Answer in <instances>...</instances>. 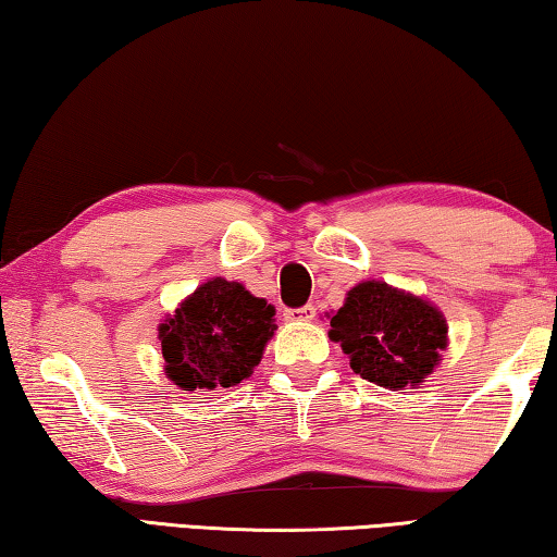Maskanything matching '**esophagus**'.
<instances>
[{"instance_id":"obj_1","label":"esophagus","mask_w":557,"mask_h":557,"mask_svg":"<svg viewBox=\"0 0 557 557\" xmlns=\"http://www.w3.org/2000/svg\"><path fill=\"white\" fill-rule=\"evenodd\" d=\"M314 314H317L314 305H305V307L285 309V319H287V322H312Z\"/></svg>"}]
</instances>
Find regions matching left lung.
<instances>
[{"label":"left lung","instance_id":"8db88e82","mask_svg":"<svg viewBox=\"0 0 557 557\" xmlns=\"http://www.w3.org/2000/svg\"><path fill=\"white\" fill-rule=\"evenodd\" d=\"M329 336L342 344L361 379L403 391L435 369L447 346V324L425 299L371 280L348 292Z\"/></svg>","mask_w":557,"mask_h":557}]
</instances>
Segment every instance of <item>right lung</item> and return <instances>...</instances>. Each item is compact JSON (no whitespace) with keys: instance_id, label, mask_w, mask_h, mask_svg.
Returning <instances> with one entry per match:
<instances>
[{"instance_id":"1","label":"right lung","mask_w":557,"mask_h":557,"mask_svg":"<svg viewBox=\"0 0 557 557\" xmlns=\"http://www.w3.org/2000/svg\"><path fill=\"white\" fill-rule=\"evenodd\" d=\"M272 317L275 309L238 282L209 280L159 326L166 375L184 391L243 383L275 334Z\"/></svg>"}]
</instances>
